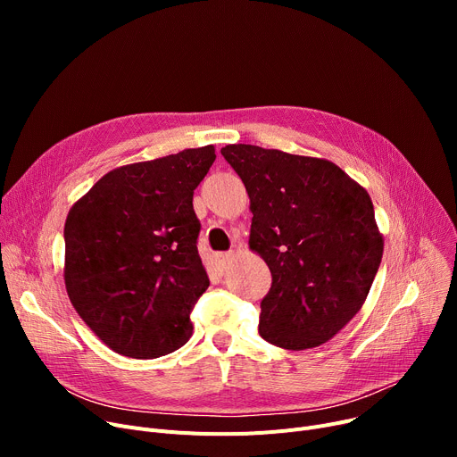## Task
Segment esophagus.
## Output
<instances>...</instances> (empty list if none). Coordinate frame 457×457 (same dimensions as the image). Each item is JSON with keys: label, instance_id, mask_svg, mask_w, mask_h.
<instances>
[{"label": "esophagus", "instance_id": "34e87169", "mask_svg": "<svg viewBox=\"0 0 457 457\" xmlns=\"http://www.w3.org/2000/svg\"><path fill=\"white\" fill-rule=\"evenodd\" d=\"M229 259H231V253H226V252L214 253V262H216V267H219V269H226Z\"/></svg>", "mask_w": 457, "mask_h": 457}]
</instances>
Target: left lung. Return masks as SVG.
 <instances>
[{
  "instance_id": "1",
  "label": "left lung",
  "mask_w": 457,
  "mask_h": 457,
  "mask_svg": "<svg viewBox=\"0 0 457 457\" xmlns=\"http://www.w3.org/2000/svg\"><path fill=\"white\" fill-rule=\"evenodd\" d=\"M253 214L250 250L270 269L259 335L285 350L335 337L363 307L383 255L369 192L319 157L228 144Z\"/></svg>"
}]
</instances>
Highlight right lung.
Returning a JSON list of instances; mask_svg holds the SVG:
<instances>
[{
	"label": "right lung",
	"mask_w": 457,
	"mask_h": 457,
	"mask_svg": "<svg viewBox=\"0 0 457 457\" xmlns=\"http://www.w3.org/2000/svg\"><path fill=\"white\" fill-rule=\"evenodd\" d=\"M214 159L209 144L118 166L70 207L66 293L112 352L154 359L190 339V309L209 287L192 195Z\"/></svg>",
	"instance_id": "1"
}]
</instances>
